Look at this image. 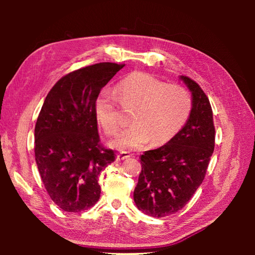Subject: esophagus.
I'll return each mask as SVG.
<instances>
[{
    "instance_id": "esophagus-1",
    "label": "esophagus",
    "mask_w": 255,
    "mask_h": 255,
    "mask_svg": "<svg viewBox=\"0 0 255 255\" xmlns=\"http://www.w3.org/2000/svg\"><path fill=\"white\" fill-rule=\"evenodd\" d=\"M128 157H130V154H129V153H127V152L119 153L117 155V161H124V159H126Z\"/></svg>"
}]
</instances>
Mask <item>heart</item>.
I'll list each match as a JSON object with an SVG mask.
<instances>
[{
	"label": "heart",
	"mask_w": 255,
	"mask_h": 255,
	"mask_svg": "<svg viewBox=\"0 0 255 255\" xmlns=\"http://www.w3.org/2000/svg\"><path fill=\"white\" fill-rule=\"evenodd\" d=\"M117 89L122 106L133 108L132 125L110 141L112 148L138 149L149 139L154 146L165 144L184 126L191 112L192 101L187 90L146 73H132L120 81ZM96 116L106 133H117L120 123L115 93L105 90L99 94Z\"/></svg>",
	"instance_id": "b5f03b06"
}]
</instances>
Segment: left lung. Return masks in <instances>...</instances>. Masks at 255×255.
I'll return each mask as SVG.
<instances>
[{
    "mask_svg": "<svg viewBox=\"0 0 255 255\" xmlns=\"http://www.w3.org/2000/svg\"><path fill=\"white\" fill-rule=\"evenodd\" d=\"M180 80L191 92L189 118L165 145L141 155V172L133 190L137 208L152 217H166L188 204L205 179L215 147L208 98L193 80L183 75Z\"/></svg>",
    "mask_w": 255,
    "mask_h": 255,
    "instance_id": "left-lung-1",
    "label": "left lung"
}]
</instances>
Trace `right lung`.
<instances>
[{
	"mask_svg": "<svg viewBox=\"0 0 255 255\" xmlns=\"http://www.w3.org/2000/svg\"><path fill=\"white\" fill-rule=\"evenodd\" d=\"M125 65L99 63L63 76L44 101L34 127V157L42 183L68 213L91 208L100 198L98 178L115 161L100 144L96 101Z\"/></svg>",
	"mask_w": 255,
	"mask_h": 255,
	"instance_id": "add662e5",
	"label": "right lung"
}]
</instances>
